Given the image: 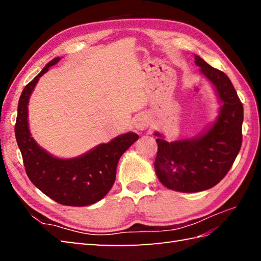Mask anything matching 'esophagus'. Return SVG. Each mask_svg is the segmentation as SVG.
<instances>
[{"instance_id": "esophagus-1", "label": "esophagus", "mask_w": 261, "mask_h": 261, "mask_svg": "<svg viewBox=\"0 0 261 261\" xmlns=\"http://www.w3.org/2000/svg\"><path fill=\"white\" fill-rule=\"evenodd\" d=\"M148 125H149V119H148L147 115L139 114V115L135 116L134 126H135L136 130H139V131L146 130Z\"/></svg>"}]
</instances>
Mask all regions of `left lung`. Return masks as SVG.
<instances>
[{
  "label": "left lung",
  "mask_w": 261,
  "mask_h": 261,
  "mask_svg": "<svg viewBox=\"0 0 261 261\" xmlns=\"http://www.w3.org/2000/svg\"><path fill=\"white\" fill-rule=\"evenodd\" d=\"M195 64L218 95V118L206 130L186 139L168 142L154 132L158 179L169 190L182 193L202 192L218 184L232 167L242 143L243 107L230 79L199 56H195Z\"/></svg>",
  "instance_id": "8db88e82"
}]
</instances>
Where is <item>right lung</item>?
<instances>
[{"label":"right lung","instance_id":"add662e5","mask_svg":"<svg viewBox=\"0 0 261 261\" xmlns=\"http://www.w3.org/2000/svg\"><path fill=\"white\" fill-rule=\"evenodd\" d=\"M59 57L49 62L21 93L15 122V139L32 184L45 195L68 206H87L102 199L113 186L120 157L139 139L134 132L118 136L74 158H57L42 149L31 137L28 105L40 77Z\"/></svg>","mask_w":261,"mask_h":261}]
</instances>
